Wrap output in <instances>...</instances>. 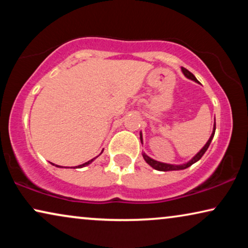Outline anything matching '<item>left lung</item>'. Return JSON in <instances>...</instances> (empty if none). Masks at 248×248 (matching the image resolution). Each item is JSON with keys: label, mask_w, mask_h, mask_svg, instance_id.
Here are the masks:
<instances>
[{"label": "left lung", "mask_w": 248, "mask_h": 248, "mask_svg": "<svg viewBox=\"0 0 248 248\" xmlns=\"http://www.w3.org/2000/svg\"><path fill=\"white\" fill-rule=\"evenodd\" d=\"M182 72L184 73V76L186 77V78H188V79H191V80H193V81H195V82H199L198 81V79H196V78L194 77V74L193 73H191L189 72L188 70H186L185 67H182ZM215 132H216V122H215V126H213V131H212V134H211V137H210V139L208 140V142H206L205 143V145L204 147H203L201 150H200L198 154H196L194 157H193L191 160H189L188 162H186V164H183V165H170V164H165V162H160V161H157V160H155V159H152V158H150V157H148L147 155L144 154H142V155H143V158H144V160L147 161V164L148 165H150L152 168H155V169H157V170H159V171H170V170H182V169H186V168H188L189 166H192L193 164H195L196 161H199L200 159L202 158V155L205 154V151L208 150V148H209V145H210V143H211V141H212V139H213V137H215ZM140 140H141V143H142V134L140 133Z\"/></svg>", "instance_id": "1"}]
</instances>
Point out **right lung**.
<instances>
[{
  "label": "right lung",
  "mask_w": 248,
  "mask_h": 248,
  "mask_svg": "<svg viewBox=\"0 0 248 248\" xmlns=\"http://www.w3.org/2000/svg\"><path fill=\"white\" fill-rule=\"evenodd\" d=\"M94 160V158L93 159H91V160H89V161H87V162H84V164H82V165H79V166H77V168H82V167H84V166H88L89 164H91V162H93ZM54 165V164H53ZM56 167H60V166H57L56 165Z\"/></svg>",
  "instance_id": "right-lung-1"
}]
</instances>
